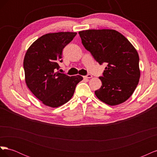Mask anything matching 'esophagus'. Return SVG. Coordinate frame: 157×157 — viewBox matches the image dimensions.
Segmentation results:
<instances>
[{
  "label": "esophagus",
  "mask_w": 157,
  "mask_h": 157,
  "mask_svg": "<svg viewBox=\"0 0 157 157\" xmlns=\"http://www.w3.org/2000/svg\"><path fill=\"white\" fill-rule=\"evenodd\" d=\"M92 75H90V74H88L86 76H85V77H84V78H92Z\"/></svg>",
  "instance_id": "obj_1"
}]
</instances>
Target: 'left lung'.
<instances>
[{"mask_svg":"<svg viewBox=\"0 0 157 157\" xmlns=\"http://www.w3.org/2000/svg\"><path fill=\"white\" fill-rule=\"evenodd\" d=\"M84 48L101 65L107 63L96 97L109 105L126 101L134 93L140 78L139 55L126 38L113 29L79 31Z\"/></svg>","mask_w":157,"mask_h":157,"instance_id":"obj_1","label":"left lung"}]
</instances>
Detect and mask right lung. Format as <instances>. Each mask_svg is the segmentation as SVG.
Wrapping results in <instances>:
<instances>
[{
	"label": "right lung",
	"mask_w": 157,
	"mask_h": 157,
	"mask_svg": "<svg viewBox=\"0 0 157 157\" xmlns=\"http://www.w3.org/2000/svg\"><path fill=\"white\" fill-rule=\"evenodd\" d=\"M77 35L59 32L42 35L30 46L23 59L25 80L35 96L50 107H58L73 97L82 76L56 72L62 62V50Z\"/></svg>",
	"instance_id": "1"
}]
</instances>
